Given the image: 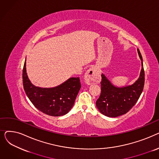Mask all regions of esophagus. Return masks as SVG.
<instances>
[{
    "label": "esophagus",
    "instance_id": "1",
    "mask_svg": "<svg viewBox=\"0 0 159 159\" xmlns=\"http://www.w3.org/2000/svg\"><path fill=\"white\" fill-rule=\"evenodd\" d=\"M98 71L95 67H92L89 68L85 73V81L88 84H91L93 82H96L98 80Z\"/></svg>",
    "mask_w": 159,
    "mask_h": 159
}]
</instances>
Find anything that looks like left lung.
I'll return each instance as SVG.
<instances>
[{
    "mask_svg": "<svg viewBox=\"0 0 159 159\" xmlns=\"http://www.w3.org/2000/svg\"><path fill=\"white\" fill-rule=\"evenodd\" d=\"M141 60L142 69L139 79L131 85L116 87L102 73L101 93L96 102L99 111L109 117H116L129 111L139 100L144 85L143 61L139 49H137Z\"/></svg>",
    "mask_w": 159,
    "mask_h": 159,
    "instance_id": "obj_1",
    "label": "left lung"
}]
</instances>
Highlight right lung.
Segmentation results:
<instances>
[{
    "label": "right lung",
    "mask_w": 159,
    "mask_h": 159,
    "mask_svg": "<svg viewBox=\"0 0 159 159\" xmlns=\"http://www.w3.org/2000/svg\"><path fill=\"white\" fill-rule=\"evenodd\" d=\"M25 61L22 79L25 92L32 104L43 113L53 116H62L72 108L81 88L79 77H71L53 88H40L33 85L26 73Z\"/></svg>",
    "instance_id": "obj_1"
}]
</instances>
